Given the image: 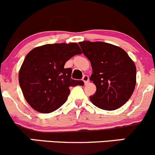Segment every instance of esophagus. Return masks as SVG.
<instances>
[{
	"label": "esophagus",
	"instance_id": "1",
	"mask_svg": "<svg viewBox=\"0 0 155 155\" xmlns=\"http://www.w3.org/2000/svg\"><path fill=\"white\" fill-rule=\"evenodd\" d=\"M82 80H83V82H84V84H87V83H88V81H89V76H87V75H84L82 78Z\"/></svg>",
	"mask_w": 155,
	"mask_h": 155
}]
</instances>
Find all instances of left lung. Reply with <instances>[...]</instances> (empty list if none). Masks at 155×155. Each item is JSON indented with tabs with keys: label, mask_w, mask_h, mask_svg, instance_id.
Returning a JSON list of instances; mask_svg holds the SVG:
<instances>
[{
	"label": "left lung",
	"mask_w": 155,
	"mask_h": 155,
	"mask_svg": "<svg viewBox=\"0 0 155 155\" xmlns=\"http://www.w3.org/2000/svg\"><path fill=\"white\" fill-rule=\"evenodd\" d=\"M79 45L91 61L90 80L97 91L90 97L93 104L103 110L119 108L130 99L136 85L134 62L123 49L102 41H83Z\"/></svg>",
	"instance_id": "8db88e82"
}]
</instances>
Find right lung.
Returning a JSON list of instances; mask_svg holds the SVG:
<instances>
[{"instance_id": "right-lung-1", "label": "right lung", "mask_w": 155, "mask_h": 155, "mask_svg": "<svg viewBox=\"0 0 155 155\" xmlns=\"http://www.w3.org/2000/svg\"><path fill=\"white\" fill-rule=\"evenodd\" d=\"M77 54L82 51L76 43L48 44L29 52L19 70L18 80L24 98L34 110L54 111L67 101L70 87L84 84L71 79V68H64Z\"/></svg>"}]
</instances>
